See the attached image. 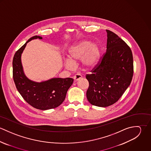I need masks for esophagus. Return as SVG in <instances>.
<instances>
[{
  "label": "esophagus",
  "instance_id": "1",
  "mask_svg": "<svg viewBox=\"0 0 151 151\" xmlns=\"http://www.w3.org/2000/svg\"><path fill=\"white\" fill-rule=\"evenodd\" d=\"M74 80L75 81H77L78 80H79L80 79H81L82 78V76L80 75V74H76L74 76Z\"/></svg>",
  "mask_w": 151,
  "mask_h": 151
}]
</instances>
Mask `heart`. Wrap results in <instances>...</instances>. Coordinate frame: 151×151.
<instances>
[{"mask_svg": "<svg viewBox=\"0 0 151 151\" xmlns=\"http://www.w3.org/2000/svg\"><path fill=\"white\" fill-rule=\"evenodd\" d=\"M70 59L65 60V66L68 70L74 68L75 63L81 60V65L85 70L95 68L99 58V50L95 44L83 41L73 46L69 50Z\"/></svg>", "mask_w": 151, "mask_h": 151, "instance_id": "b5f03b06", "label": "heart"}]
</instances>
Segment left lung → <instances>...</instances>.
<instances>
[{
	"label": "left lung",
	"mask_w": 151,
	"mask_h": 151,
	"mask_svg": "<svg viewBox=\"0 0 151 151\" xmlns=\"http://www.w3.org/2000/svg\"><path fill=\"white\" fill-rule=\"evenodd\" d=\"M106 51L86 74L89 82L86 97L92 105L107 107L116 103L131 82L134 67L129 46L117 35L106 29Z\"/></svg>",
	"instance_id": "left-lung-1"
}]
</instances>
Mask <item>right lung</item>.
Segmentation results:
<instances>
[{"label": "right lung", "mask_w": 151, "mask_h": 151, "mask_svg": "<svg viewBox=\"0 0 151 151\" xmlns=\"http://www.w3.org/2000/svg\"><path fill=\"white\" fill-rule=\"evenodd\" d=\"M40 36L29 38L16 52L13 60V77L16 86L24 99L31 106L40 110L58 107L65 101L67 92L73 83L71 78H53L41 83L29 80L24 74L21 56L27 43Z\"/></svg>", "instance_id": "1"}]
</instances>
